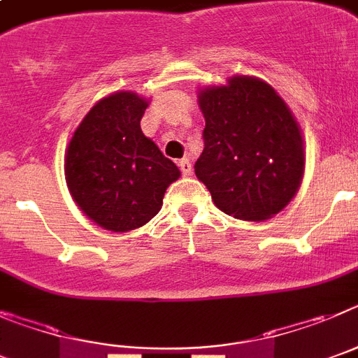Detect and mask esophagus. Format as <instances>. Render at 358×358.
I'll use <instances>...</instances> for the list:
<instances>
[{
  "mask_svg": "<svg viewBox=\"0 0 358 358\" xmlns=\"http://www.w3.org/2000/svg\"><path fill=\"white\" fill-rule=\"evenodd\" d=\"M178 167H180V171H182L183 176H189L192 173V164L189 162V160H187V159L180 160Z\"/></svg>",
  "mask_w": 358,
  "mask_h": 358,
  "instance_id": "obj_1",
  "label": "esophagus"
}]
</instances>
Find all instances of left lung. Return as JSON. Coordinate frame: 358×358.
I'll use <instances>...</instances> for the list:
<instances>
[{
    "instance_id": "left-lung-1",
    "label": "left lung",
    "mask_w": 358,
    "mask_h": 358,
    "mask_svg": "<svg viewBox=\"0 0 358 358\" xmlns=\"http://www.w3.org/2000/svg\"><path fill=\"white\" fill-rule=\"evenodd\" d=\"M205 115L198 180L215 207L244 221L278 214L303 176V141L291 110L271 85L235 76L199 94Z\"/></svg>"
}]
</instances>
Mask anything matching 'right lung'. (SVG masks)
Wrapping results in <instances>:
<instances>
[{"instance_id": "right-lung-1", "label": "right lung", "mask_w": 358, "mask_h": 358, "mask_svg": "<svg viewBox=\"0 0 358 358\" xmlns=\"http://www.w3.org/2000/svg\"><path fill=\"white\" fill-rule=\"evenodd\" d=\"M148 103L115 92L76 128L66 159L69 192L83 214L110 231L143 227L162 208L180 169L141 130Z\"/></svg>"}]
</instances>
